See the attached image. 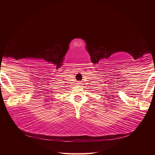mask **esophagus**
Listing matches in <instances>:
<instances>
[{
    "instance_id": "34e87169",
    "label": "esophagus",
    "mask_w": 155,
    "mask_h": 155,
    "mask_svg": "<svg viewBox=\"0 0 155 155\" xmlns=\"http://www.w3.org/2000/svg\"><path fill=\"white\" fill-rule=\"evenodd\" d=\"M77 84H82V82H81V81H78V83Z\"/></svg>"
}]
</instances>
